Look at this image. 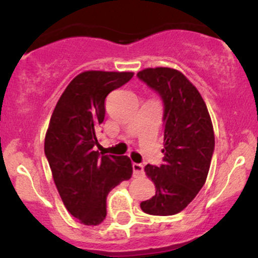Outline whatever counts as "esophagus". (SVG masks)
I'll use <instances>...</instances> for the list:
<instances>
[{
	"mask_svg": "<svg viewBox=\"0 0 258 258\" xmlns=\"http://www.w3.org/2000/svg\"><path fill=\"white\" fill-rule=\"evenodd\" d=\"M132 167H134L135 177H140V176H142L145 173L144 165H142V163H134V165H132Z\"/></svg>",
	"mask_w": 258,
	"mask_h": 258,
	"instance_id": "obj_1",
	"label": "esophagus"
}]
</instances>
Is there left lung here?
I'll list each match as a JSON object with an SVG mask.
<instances>
[{
    "instance_id": "1",
    "label": "left lung",
    "mask_w": 258,
    "mask_h": 258,
    "mask_svg": "<svg viewBox=\"0 0 258 258\" xmlns=\"http://www.w3.org/2000/svg\"><path fill=\"white\" fill-rule=\"evenodd\" d=\"M137 77L162 100L165 144L162 165L145 167L156 194L141 202V209L148 215L172 216L187 207L206 182L215 151L212 122L197 88L177 70L146 69Z\"/></svg>"
}]
</instances>
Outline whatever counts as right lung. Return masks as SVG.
I'll return each instance as SVG.
<instances>
[{"mask_svg":"<svg viewBox=\"0 0 258 258\" xmlns=\"http://www.w3.org/2000/svg\"><path fill=\"white\" fill-rule=\"evenodd\" d=\"M132 77V72H82L67 86L49 119L45 155L54 184L67 211L86 226L105 220L107 195L132 176L127 156L96 150L106 97Z\"/></svg>","mask_w":258,"mask_h":258,"instance_id":"1","label":"right lung"}]
</instances>
